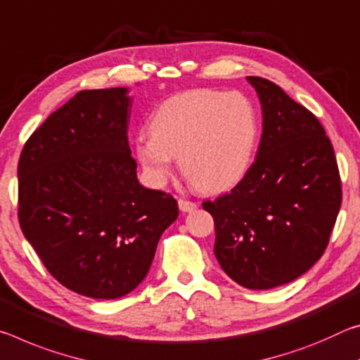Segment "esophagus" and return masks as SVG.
Returning a JSON list of instances; mask_svg holds the SVG:
<instances>
[{
	"mask_svg": "<svg viewBox=\"0 0 360 360\" xmlns=\"http://www.w3.org/2000/svg\"><path fill=\"white\" fill-rule=\"evenodd\" d=\"M196 207H198L196 202L186 201V199H179V209L181 212H193Z\"/></svg>",
	"mask_w": 360,
	"mask_h": 360,
	"instance_id": "1",
	"label": "esophagus"
}]
</instances>
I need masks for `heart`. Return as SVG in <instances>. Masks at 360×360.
Returning a JSON list of instances; mask_svg holds the SVG:
<instances>
[{
  "instance_id": "b5f03b06",
  "label": "heart",
  "mask_w": 360,
  "mask_h": 360,
  "mask_svg": "<svg viewBox=\"0 0 360 360\" xmlns=\"http://www.w3.org/2000/svg\"><path fill=\"white\" fill-rule=\"evenodd\" d=\"M257 110L240 92L194 89L175 94L159 105L150 134L135 143V156L153 185L166 184L172 158L199 190H229L245 175L255 153Z\"/></svg>"
}]
</instances>
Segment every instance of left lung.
Wrapping results in <instances>:
<instances>
[{
    "label": "left lung",
    "instance_id": "8db88e82",
    "mask_svg": "<svg viewBox=\"0 0 360 360\" xmlns=\"http://www.w3.org/2000/svg\"><path fill=\"white\" fill-rule=\"evenodd\" d=\"M262 103L255 162L231 193L202 202L214 217V253L234 282L268 290L322 257L341 205L333 146L319 120L264 78L247 76Z\"/></svg>",
    "mask_w": 360,
    "mask_h": 360
}]
</instances>
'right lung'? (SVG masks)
<instances>
[{
	"mask_svg": "<svg viewBox=\"0 0 360 360\" xmlns=\"http://www.w3.org/2000/svg\"><path fill=\"white\" fill-rule=\"evenodd\" d=\"M127 92L76 94L32 134L17 167L23 236L62 285L89 298L132 292L179 217L170 194L139 184Z\"/></svg>",
	"mask_w": 360,
	"mask_h": 360,
	"instance_id": "right-lung-1",
	"label": "right lung"
}]
</instances>
